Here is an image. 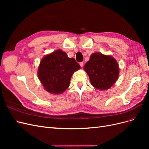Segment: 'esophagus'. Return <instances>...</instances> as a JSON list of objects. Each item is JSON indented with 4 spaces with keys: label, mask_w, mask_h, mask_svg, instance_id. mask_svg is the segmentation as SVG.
I'll use <instances>...</instances> for the list:
<instances>
[{
    "label": "esophagus",
    "mask_w": 149,
    "mask_h": 149,
    "mask_svg": "<svg viewBox=\"0 0 149 149\" xmlns=\"http://www.w3.org/2000/svg\"><path fill=\"white\" fill-rule=\"evenodd\" d=\"M79 65H80L81 67H83V65H84L83 62H80V63H79Z\"/></svg>",
    "instance_id": "obj_1"
}]
</instances>
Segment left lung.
I'll list each match as a JSON object with an SVG mask.
<instances>
[{
  "label": "left lung",
  "mask_w": 149,
  "mask_h": 149,
  "mask_svg": "<svg viewBox=\"0 0 149 149\" xmlns=\"http://www.w3.org/2000/svg\"><path fill=\"white\" fill-rule=\"evenodd\" d=\"M84 70L88 73L91 84L101 90L110 88L119 76V66L116 60L100 53L92 54Z\"/></svg>",
  "instance_id": "1"
}]
</instances>
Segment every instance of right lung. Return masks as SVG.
I'll use <instances>...</instances> for the list:
<instances>
[{
	"label": "right lung",
	"mask_w": 149,
	"mask_h": 149,
	"mask_svg": "<svg viewBox=\"0 0 149 149\" xmlns=\"http://www.w3.org/2000/svg\"><path fill=\"white\" fill-rule=\"evenodd\" d=\"M80 66L61 49L45 56L38 68V76L45 89L52 94H61L69 87L73 73Z\"/></svg>",
	"instance_id": "obj_1"
}]
</instances>
